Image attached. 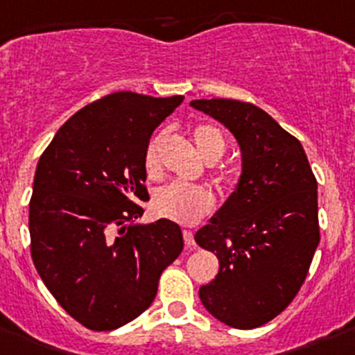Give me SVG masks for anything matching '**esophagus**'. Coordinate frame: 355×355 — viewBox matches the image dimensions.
Returning a JSON list of instances; mask_svg holds the SVG:
<instances>
[{"label":"esophagus","mask_w":355,"mask_h":355,"mask_svg":"<svg viewBox=\"0 0 355 355\" xmlns=\"http://www.w3.org/2000/svg\"><path fill=\"white\" fill-rule=\"evenodd\" d=\"M183 237H184V244H187V248H193V245H195L193 232L184 230V232H183Z\"/></svg>","instance_id":"1"}]
</instances>
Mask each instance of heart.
<instances>
[{
  "instance_id": "1",
  "label": "heart",
  "mask_w": 355,
  "mask_h": 355,
  "mask_svg": "<svg viewBox=\"0 0 355 355\" xmlns=\"http://www.w3.org/2000/svg\"><path fill=\"white\" fill-rule=\"evenodd\" d=\"M193 141L198 153L207 162H216L226 150V141L221 130L214 125L202 123L193 130ZM160 143L162 137H155L144 153V168L150 178L160 175ZM214 205V197L204 187L171 183L160 188L153 197V211L162 218L175 223L190 225L207 214Z\"/></svg>"
}]
</instances>
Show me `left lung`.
Wrapping results in <instances>:
<instances>
[{
	"label": "left lung",
	"instance_id": "8db88e82",
	"mask_svg": "<svg viewBox=\"0 0 355 355\" xmlns=\"http://www.w3.org/2000/svg\"><path fill=\"white\" fill-rule=\"evenodd\" d=\"M190 106L225 125L242 157L235 191L195 234L219 259L198 296L226 326L252 329L279 315L309 273L320 239L315 175L302 143L261 107L234 99Z\"/></svg>",
	"mask_w": 355,
	"mask_h": 355
}]
</instances>
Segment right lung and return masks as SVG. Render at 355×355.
Masks as SVG:
<instances>
[{
    "instance_id": "add662e5",
    "label": "right lung",
    "mask_w": 355,
    "mask_h": 355,
    "mask_svg": "<svg viewBox=\"0 0 355 355\" xmlns=\"http://www.w3.org/2000/svg\"><path fill=\"white\" fill-rule=\"evenodd\" d=\"M183 99L110 94L74 113L40 157L29 202L33 261L59 305L94 331L139 317L183 251L174 221L137 223V202L150 198V137Z\"/></svg>"
}]
</instances>
